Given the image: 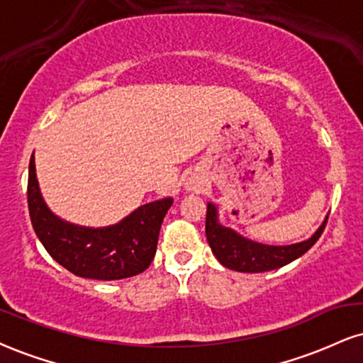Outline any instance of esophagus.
Instances as JSON below:
<instances>
[{"mask_svg": "<svg viewBox=\"0 0 363 363\" xmlns=\"http://www.w3.org/2000/svg\"><path fill=\"white\" fill-rule=\"evenodd\" d=\"M187 189H191V191H201V182L196 181V179H191V181L187 182Z\"/></svg>", "mask_w": 363, "mask_h": 363, "instance_id": "34e87169", "label": "esophagus"}]
</instances>
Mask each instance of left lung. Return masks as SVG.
I'll use <instances>...</instances> for the list:
<instances>
[{
    "label": "left lung",
    "instance_id": "1",
    "mask_svg": "<svg viewBox=\"0 0 363 363\" xmlns=\"http://www.w3.org/2000/svg\"><path fill=\"white\" fill-rule=\"evenodd\" d=\"M326 223H328V216L316 233L306 242L286 247L262 245V243L240 237L233 230L221 226L216 220V208L213 204H208L206 238L215 257L225 267L237 270V272H267V270L284 267L303 253H306L321 237Z\"/></svg>",
    "mask_w": 363,
    "mask_h": 363
}]
</instances>
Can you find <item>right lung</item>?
<instances>
[{
	"label": "right lung",
	"mask_w": 363,
	"mask_h": 363,
	"mask_svg": "<svg viewBox=\"0 0 363 363\" xmlns=\"http://www.w3.org/2000/svg\"><path fill=\"white\" fill-rule=\"evenodd\" d=\"M28 211L38 240L57 264L74 276L118 281L143 272L154 260L159 231L172 199L154 201L108 228H82L52 215L43 203L35 174L28 165Z\"/></svg>",
	"instance_id": "add662e5"
}]
</instances>
